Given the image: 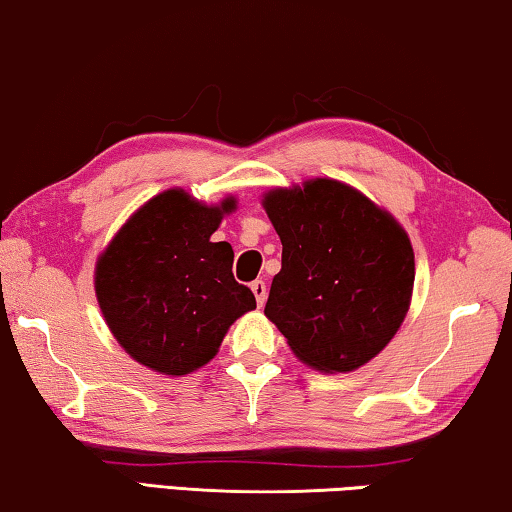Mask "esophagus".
I'll use <instances>...</instances> for the list:
<instances>
[{
  "instance_id": "obj_1",
  "label": "esophagus",
  "mask_w": 512,
  "mask_h": 512,
  "mask_svg": "<svg viewBox=\"0 0 512 512\" xmlns=\"http://www.w3.org/2000/svg\"><path fill=\"white\" fill-rule=\"evenodd\" d=\"M250 289H253L257 305H259V308H262L264 301H266V282L264 280H255L253 285H250Z\"/></svg>"
}]
</instances>
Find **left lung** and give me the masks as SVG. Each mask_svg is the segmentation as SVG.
<instances>
[{"label":"left lung","instance_id":"left-lung-1","mask_svg":"<svg viewBox=\"0 0 512 512\" xmlns=\"http://www.w3.org/2000/svg\"><path fill=\"white\" fill-rule=\"evenodd\" d=\"M262 207L282 241L264 315L294 356L319 372L372 361L409 312L416 276L409 234L361 190L329 177L271 188Z\"/></svg>","mask_w":512,"mask_h":512}]
</instances>
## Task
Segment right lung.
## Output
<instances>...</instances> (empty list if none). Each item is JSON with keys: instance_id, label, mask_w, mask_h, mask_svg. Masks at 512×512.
I'll return each instance as SVG.
<instances>
[{"instance_id": "add662e5", "label": "right lung", "mask_w": 512, "mask_h": 512, "mask_svg": "<svg viewBox=\"0 0 512 512\" xmlns=\"http://www.w3.org/2000/svg\"><path fill=\"white\" fill-rule=\"evenodd\" d=\"M236 197L218 204L167 188L144 202L98 255L94 289L114 340L144 368L167 377L200 370L230 326L255 310L234 280V250L211 241Z\"/></svg>"}]
</instances>
